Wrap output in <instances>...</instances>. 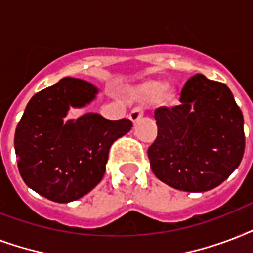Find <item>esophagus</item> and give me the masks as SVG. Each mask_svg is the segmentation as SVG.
Wrapping results in <instances>:
<instances>
[{
	"mask_svg": "<svg viewBox=\"0 0 253 253\" xmlns=\"http://www.w3.org/2000/svg\"><path fill=\"white\" fill-rule=\"evenodd\" d=\"M142 116H144V107H136V108H133L130 115H129L130 120H132L134 124H136L137 121L140 120Z\"/></svg>",
	"mask_w": 253,
	"mask_h": 253,
	"instance_id": "34e87169",
	"label": "esophagus"
}]
</instances>
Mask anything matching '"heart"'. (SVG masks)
<instances>
[{"label":"heart","instance_id":"heart-1","mask_svg":"<svg viewBox=\"0 0 253 253\" xmlns=\"http://www.w3.org/2000/svg\"><path fill=\"white\" fill-rule=\"evenodd\" d=\"M165 91V84L161 82H152L145 87V95L150 97V99H157L164 93Z\"/></svg>","mask_w":253,"mask_h":253}]
</instances>
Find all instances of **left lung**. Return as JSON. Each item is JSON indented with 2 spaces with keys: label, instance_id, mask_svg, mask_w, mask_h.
Masks as SVG:
<instances>
[{
  "label": "left lung",
  "instance_id": "obj_1",
  "mask_svg": "<svg viewBox=\"0 0 253 253\" xmlns=\"http://www.w3.org/2000/svg\"><path fill=\"white\" fill-rule=\"evenodd\" d=\"M157 138L148 149L154 175L174 189L203 193L230 177L244 154V119L226 84L197 74L179 104L154 111Z\"/></svg>",
  "mask_w": 253,
  "mask_h": 253
}]
</instances>
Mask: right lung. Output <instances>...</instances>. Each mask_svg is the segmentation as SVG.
I'll return each instance as SVG.
<instances>
[{
    "mask_svg": "<svg viewBox=\"0 0 253 253\" xmlns=\"http://www.w3.org/2000/svg\"><path fill=\"white\" fill-rule=\"evenodd\" d=\"M97 92L85 80L63 78L31 97L17 125L19 174L50 201L68 203L89 193L104 175L111 145L132 128L128 119L107 120L92 112L64 120L68 109L85 107Z\"/></svg>",
    "mask_w": 253,
    "mask_h": 253,
    "instance_id": "right-lung-1",
    "label": "right lung"
}]
</instances>
